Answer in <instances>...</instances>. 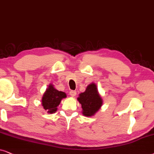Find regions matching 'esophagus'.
Masks as SVG:
<instances>
[{
	"instance_id": "34e87169",
	"label": "esophagus",
	"mask_w": 154,
	"mask_h": 154,
	"mask_svg": "<svg viewBox=\"0 0 154 154\" xmlns=\"http://www.w3.org/2000/svg\"><path fill=\"white\" fill-rule=\"evenodd\" d=\"M69 94V95L72 96V97H75V96H76V94H77V92H76L75 91H70Z\"/></svg>"
}]
</instances>
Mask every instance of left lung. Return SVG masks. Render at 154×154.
Returning <instances> with one entry per match:
<instances>
[{
  "mask_svg": "<svg viewBox=\"0 0 154 154\" xmlns=\"http://www.w3.org/2000/svg\"><path fill=\"white\" fill-rule=\"evenodd\" d=\"M77 101L82 105L83 116L86 117L94 116L103 104V99L94 82L87 86L85 92L79 94Z\"/></svg>",
  "mask_w": 154,
  "mask_h": 154,
  "instance_id": "1",
  "label": "left lung"
}]
</instances>
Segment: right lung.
<instances>
[{"instance_id": "obj_1", "label": "right lung", "mask_w": 154, "mask_h": 154, "mask_svg": "<svg viewBox=\"0 0 154 154\" xmlns=\"http://www.w3.org/2000/svg\"><path fill=\"white\" fill-rule=\"evenodd\" d=\"M67 97L65 92L58 91L54 85L50 84L42 96V104L44 110L48 113H54L58 110V106L63 98Z\"/></svg>"}]
</instances>
